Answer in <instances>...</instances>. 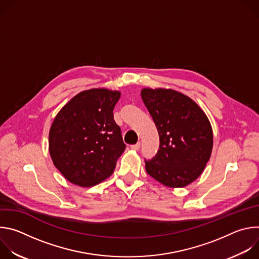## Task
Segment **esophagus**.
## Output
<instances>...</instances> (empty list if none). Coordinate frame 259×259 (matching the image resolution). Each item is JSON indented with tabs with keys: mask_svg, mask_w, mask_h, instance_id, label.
<instances>
[{
	"mask_svg": "<svg viewBox=\"0 0 259 259\" xmlns=\"http://www.w3.org/2000/svg\"><path fill=\"white\" fill-rule=\"evenodd\" d=\"M131 149L134 150V151H138L140 149V142H137L136 144H133L131 145Z\"/></svg>",
	"mask_w": 259,
	"mask_h": 259,
	"instance_id": "esophagus-1",
	"label": "esophagus"
}]
</instances>
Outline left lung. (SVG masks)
I'll return each instance as SVG.
<instances>
[{"mask_svg": "<svg viewBox=\"0 0 259 259\" xmlns=\"http://www.w3.org/2000/svg\"><path fill=\"white\" fill-rule=\"evenodd\" d=\"M142 101L160 136V150L145 161L150 176L168 188H184L204 171L213 149L210 121L199 104L173 89L143 88Z\"/></svg>", "mask_w": 259, "mask_h": 259, "instance_id": "1", "label": "left lung"}]
</instances>
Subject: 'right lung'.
Here are the masks:
<instances>
[{"instance_id":"add662e5","label":"right lung","mask_w":259,"mask_h":259,"mask_svg":"<svg viewBox=\"0 0 259 259\" xmlns=\"http://www.w3.org/2000/svg\"><path fill=\"white\" fill-rule=\"evenodd\" d=\"M121 92L107 88L84 90L65 103L49 131L54 166L71 183L90 188L114 173L125 151L113 110Z\"/></svg>"}]
</instances>
